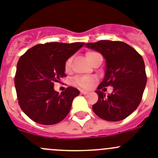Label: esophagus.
Here are the masks:
<instances>
[{
  "label": "esophagus",
  "mask_w": 158,
  "mask_h": 158,
  "mask_svg": "<svg viewBox=\"0 0 158 158\" xmlns=\"http://www.w3.org/2000/svg\"><path fill=\"white\" fill-rule=\"evenodd\" d=\"M80 93L82 94H88V91H86V90H83V89H81Z\"/></svg>",
  "instance_id": "1"
}]
</instances>
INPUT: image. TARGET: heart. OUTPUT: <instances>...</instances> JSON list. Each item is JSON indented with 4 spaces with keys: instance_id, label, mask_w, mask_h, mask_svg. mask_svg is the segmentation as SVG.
<instances>
[{
    "instance_id": "1",
    "label": "heart",
    "mask_w": 158,
    "mask_h": 158,
    "mask_svg": "<svg viewBox=\"0 0 158 158\" xmlns=\"http://www.w3.org/2000/svg\"><path fill=\"white\" fill-rule=\"evenodd\" d=\"M97 54H98V53L90 51V52H86V57L88 61L90 63V61L92 60L94 56ZM70 67L71 59H69L66 61V63H65V69L67 71H69L70 69ZM95 81H96V79H95V77H93V76H80V77L76 78L75 80H74V82H75V84L77 85L79 87L83 88V89H89Z\"/></svg>"
}]
</instances>
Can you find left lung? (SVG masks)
Wrapping results in <instances>:
<instances>
[{
    "label": "left lung",
    "instance_id": "left-lung-1",
    "mask_svg": "<svg viewBox=\"0 0 158 158\" xmlns=\"http://www.w3.org/2000/svg\"><path fill=\"white\" fill-rule=\"evenodd\" d=\"M86 47L100 52L106 60L103 80L97 88L98 100L92 106L95 114L108 121H120L130 116L139 106L146 87L145 64L141 55L122 42L102 40L86 44ZM111 85L108 96L100 90Z\"/></svg>",
    "mask_w": 158,
    "mask_h": 158
}]
</instances>
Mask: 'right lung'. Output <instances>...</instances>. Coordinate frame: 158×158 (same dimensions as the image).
Returning a JSON list of instances; mask_svg holds the SVG:
<instances>
[{"mask_svg":"<svg viewBox=\"0 0 158 158\" xmlns=\"http://www.w3.org/2000/svg\"><path fill=\"white\" fill-rule=\"evenodd\" d=\"M84 42L38 44L28 49L16 66L15 86L23 113L36 123L52 125L69 114L78 89L69 86L59 94L54 82L65 76V63Z\"/></svg>","mask_w":158,"mask_h":158,"instance_id":"1","label":"right lung"}]
</instances>
